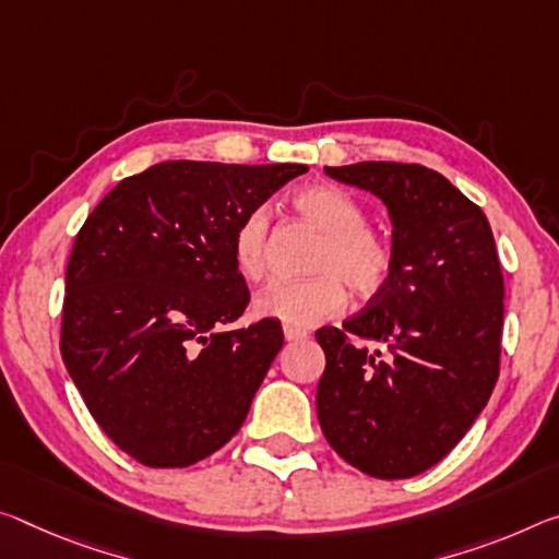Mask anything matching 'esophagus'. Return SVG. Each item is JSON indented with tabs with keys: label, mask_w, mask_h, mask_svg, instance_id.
Masks as SVG:
<instances>
[{
	"label": "esophagus",
	"mask_w": 559,
	"mask_h": 559,
	"mask_svg": "<svg viewBox=\"0 0 559 559\" xmlns=\"http://www.w3.org/2000/svg\"><path fill=\"white\" fill-rule=\"evenodd\" d=\"M283 335H286V341L298 343V341H306V338H308V331H304V328H290V325H286V328H283Z\"/></svg>",
	"instance_id": "1"
}]
</instances>
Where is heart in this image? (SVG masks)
<instances>
[{
    "label": "heart",
    "instance_id": "heart-1",
    "mask_svg": "<svg viewBox=\"0 0 559 559\" xmlns=\"http://www.w3.org/2000/svg\"><path fill=\"white\" fill-rule=\"evenodd\" d=\"M294 209L323 234L311 271L298 283H273L253 304L255 316L290 328H313L343 313L348 290L370 298L385 288L393 273V248L385 236L366 226L362 203L333 183H311L294 193ZM271 261V218L265 209L243 216L234 234V263L246 281H261Z\"/></svg>",
    "mask_w": 559,
    "mask_h": 559
}]
</instances>
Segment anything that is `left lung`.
<instances>
[{
  "label": "left lung",
  "instance_id": "8db88e82",
  "mask_svg": "<svg viewBox=\"0 0 559 559\" xmlns=\"http://www.w3.org/2000/svg\"><path fill=\"white\" fill-rule=\"evenodd\" d=\"M325 174L385 203L393 273L360 313L316 331L325 353L318 420L360 473L420 475L463 440L498 383L504 283L490 224L428 166L360 162Z\"/></svg>",
  "mask_w": 559,
  "mask_h": 559
}]
</instances>
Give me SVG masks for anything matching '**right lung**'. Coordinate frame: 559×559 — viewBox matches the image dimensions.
Segmentation results:
<instances>
[{"mask_svg": "<svg viewBox=\"0 0 559 559\" xmlns=\"http://www.w3.org/2000/svg\"><path fill=\"white\" fill-rule=\"evenodd\" d=\"M306 171L164 162L119 181L79 228L61 358L99 428L136 463L193 465L243 425L283 331L273 318L221 331L251 300L234 234Z\"/></svg>", "mask_w": 559, "mask_h": 559, "instance_id": "1", "label": "right lung"}]
</instances>
